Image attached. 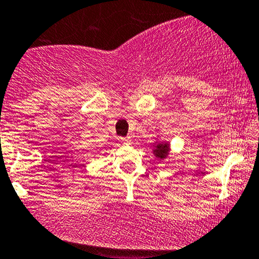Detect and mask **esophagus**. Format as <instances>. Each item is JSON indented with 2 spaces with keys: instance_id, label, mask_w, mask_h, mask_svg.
Segmentation results:
<instances>
[{
  "instance_id": "1",
  "label": "esophagus",
  "mask_w": 259,
  "mask_h": 259,
  "mask_svg": "<svg viewBox=\"0 0 259 259\" xmlns=\"http://www.w3.org/2000/svg\"><path fill=\"white\" fill-rule=\"evenodd\" d=\"M120 142L123 144H131V138L130 137H124V138H120Z\"/></svg>"
}]
</instances>
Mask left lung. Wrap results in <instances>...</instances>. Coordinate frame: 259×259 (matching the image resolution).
Instances as JSON below:
<instances>
[{
  "label": "left lung",
  "instance_id": "obj_1",
  "mask_svg": "<svg viewBox=\"0 0 259 259\" xmlns=\"http://www.w3.org/2000/svg\"><path fill=\"white\" fill-rule=\"evenodd\" d=\"M153 147V154L155 155V158H158L159 160H164V159L167 158L168 152H170V143L168 142H155Z\"/></svg>",
  "mask_w": 259,
  "mask_h": 259
}]
</instances>
